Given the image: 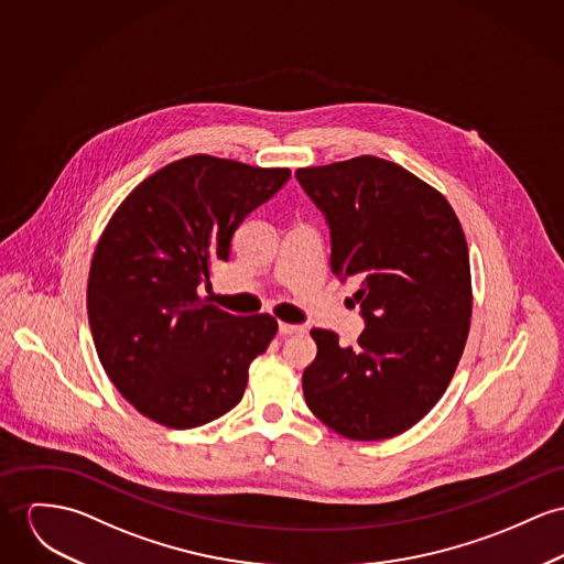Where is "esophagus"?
<instances>
[{"label": "esophagus", "mask_w": 564, "mask_h": 564, "mask_svg": "<svg viewBox=\"0 0 564 564\" xmlns=\"http://www.w3.org/2000/svg\"><path fill=\"white\" fill-rule=\"evenodd\" d=\"M279 333L281 335H299V333H306V328L301 324H288V322H279Z\"/></svg>", "instance_id": "1"}]
</instances>
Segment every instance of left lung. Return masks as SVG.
<instances>
[{"label": "left lung", "mask_w": 564, "mask_h": 564, "mask_svg": "<svg viewBox=\"0 0 564 564\" xmlns=\"http://www.w3.org/2000/svg\"><path fill=\"white\" fill-rule=\"evenodd\" d=\"M328 218L333 270L356 279L367 319L358 346L313 328L308 410L349 440L414 427L448 389L470 333L473 276L462 223L432 184L397 163L356 156L296 172Z\"/></svg>", "instance_id": "obj_1"}]
</instances>
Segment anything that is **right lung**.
Instances as JSON below:
<instances>
[{"mask_svg":"<svg viewBox=\"0 0 564 564\" xmlns=\"http://www.w3.org/2000/svg\"><path fill=\"white\" fill-rule=\"evenodd\" d=\"M290 174L193 154L137 184L102 229L87 276L89 328L109 380L150 421L193 430L240 403L279 324L268 313L236 317L197 288Z\"/></svg>","mask_w":564,"mask_h":564,"instance_id":"obj_1","label":"right lung"}]
</instances>
